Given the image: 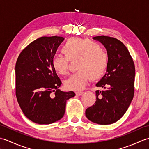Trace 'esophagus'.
Listing matches in <instances>:
<instances>
[{"mask_svg": "<svg viewBox=\"0 0 149 149\" xmlns=\"http://www.w3.org/2000/svg\"><path fill=\"white\" fill-rule=\"evenodd\" d=\"M75 93H76L77 95L80 96L83 93V91H76V92H75Z\"/></svg>", "mask_w": 149, "mask_h": 149, "instance_id": "esophagus-1", "label": "esophagus"}]
</instances>
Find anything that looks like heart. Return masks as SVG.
Wrapping results in <instances>:
<instances>
[{"mask_svg": "<svg viewBox=\"0 0 149 149\" xmlns=\"http://www.w3.org/2000/svg\"><path fill=\"white\" fill-rule=\"evenodd\" d=\"M63 56H56L52 66L58 74L68 73L70 61H75L78 71L65 81L68 90H80L86 86L88 80L99 79L105 74L108 65V55L103 47L88 38H71L61 49Z\"/></svg>", "mask_w": 149, "mask_h": 149, "instance_id": "obj_1", "label": "heart"}]
</instances>
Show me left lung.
Here are the masks:
<instances>
[{"instance_id":"obj_1","label":"left lung","mask_w":149,"mask_h":149,"mask_svg":"<svg viewBox=\"0 0 149 149\" xmlns=\"http://www.w3.org/2000/svg\"><path fill=\"white\" fill-rule=\"evenodd\" d=\"M94 40L102 43L108 55L106 74L96 86V101L86 110L88 120L100 125L115 123L122 118L134 94L135 66L124 44L113 37L99 36Z\"/></svg>"}]
</instances>
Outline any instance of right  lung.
<instances>
[{
	"label": "right lung",
	"mask_w": 149,
	"mask_h": 149,
	"mask_svg": "<svg viewBox=\"0 0 149 149\" xmlns=\"http://www.w3.org/2000/svg\"><path fill=\"white\" fill-rule=\"evenodd\" d=\"M65 38L43 36L22 50L15 66L16 96L27 118L38 124H49L63 118L66 100L75 93L59 89L61 82L52 59Z\"/></svg>",
	"instance_id": "obj_1"
}]
</instances>
